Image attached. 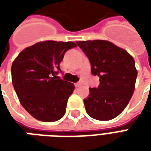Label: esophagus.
Instances as JSON below:
<instances>
[{"instance_id": "obj_1", "label": "esophagus", "mask_w": 151, "mask_h": 151, "mask_svg": "<svg viewBox=\"0 0 151 151\" xmlns=\"http://www.w3.org/2000/svg\"><path fill=\"white\" fill-rule=\"evenodd\" d=\"M82 86V83H81V82H77V83H75L76 87H79V86Z\"/></svg>"}]
</instances>
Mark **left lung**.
I'll return each mask as SVG.
<instances>
[{
	"mask_svg": "<svg viewBox=\"0 0 151 151\" xmlns=\"http://www.w3.org/2000/svg\"><path fill=\"white\" fill-rule=\"evenodd\" d=\"M91 65V73L99 77L98 88H90L84 99L86 111L98 120L119 116L133 96L137 71L133 57L126 50L107 40L78 41Z\"/></svg>",
	"mask_w": 151,
	"mask_h": 151,
	"instance_id": "1",
	"label": "left lung"
}]
</instances>
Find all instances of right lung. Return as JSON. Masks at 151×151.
<instances>
[{"instance_id":"right-lung-1","label":"right lung","mask_w":151,"mask_h":151,"mask_svg":"<svg viewBox=\"0 0 151 151\" xmlns=\"http://www.w3.org/2000/svg\"><path fill=\"white\" fill-rule=\"evenodd\" d=\"M73 42L42 41L27 47L15 58L12 82L22 106L36 120L53 122L65 114L68 99L75 86L56 78L60 63Z\"/></svg>"}]
</instances>
